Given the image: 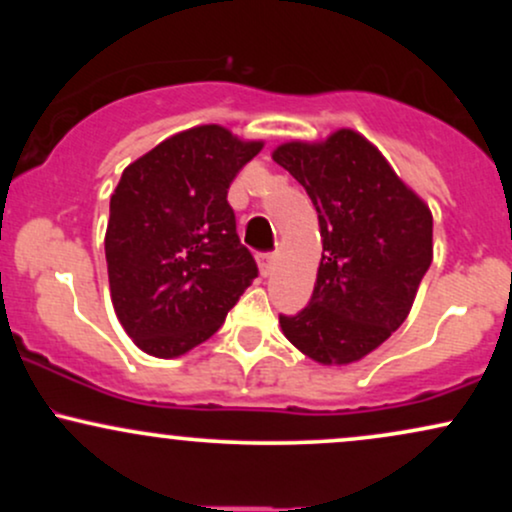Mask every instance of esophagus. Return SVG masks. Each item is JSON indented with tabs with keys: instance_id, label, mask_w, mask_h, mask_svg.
<instances>
[{
	"instance_id": "obj_1",
	"label": "esophagus",
	"mask_w": 512,
	"mask_h": 512,
	"mask_svg": "<svg viewBox=\"0 0 512 512\" xmlns=\"http://www.w3.org/2000/svg\"><path fill=\"white\" fill-rule=\"evenodd\" d=\"M274 262H276V255H274V252H264V255H260V272H262L264 276L272 274Z\"/></svg>"
}]
</instances>
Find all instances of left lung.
Masks as SVG:
<instances>
[{
  "label": "left lung",
  "instance_id": "left-lung-1",
  "mask_svg": "<svg viewBox=\"0 0 512 512\" xmlns=\"http://www.w3.org/2000/svg\"><path fill=\"white\" fill-rule=\"evenodd\" d=\"M272 158L313 199L322 260L310 303L281 332L322 366L361 361L407 320L433 260V216L354 129L289 142Z\"/></svg>",
  "mask_w": 512,
  "mask_h": 512
}]
</instances>
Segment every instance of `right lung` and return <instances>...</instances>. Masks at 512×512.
Returning <instances> with one entry per match:
<instances>
[{
  "instance_id": "right-lung-1",
  "label": "right lung",
  "mask_w": 512,
  "mask_h": 512,
  "mask_svg": "<svg viewBox=\"0 0 512 512\" xmlns=\"http://www.w3.org/2000/svg\"><path fill=\"white\" fill-rule=\"evenodd\" d=\"M262 146L202 125L122 173L105 231L110 298L146 354L175 358L207 342L257 276L226 197Z\"/></svg>"
}]
</instances>
